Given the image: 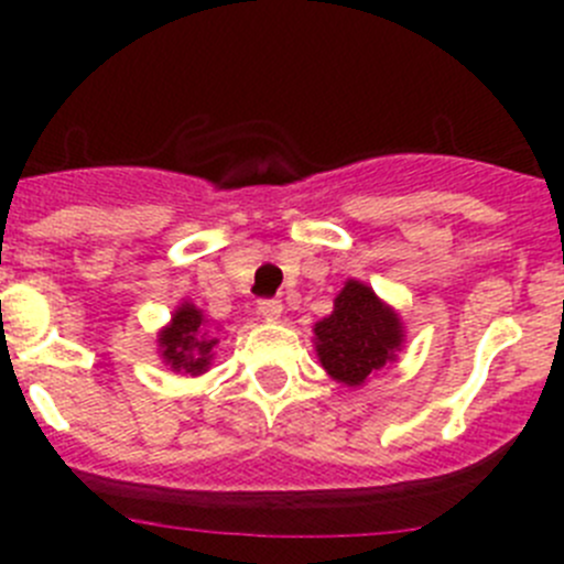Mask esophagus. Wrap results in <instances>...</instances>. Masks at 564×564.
Returning <instances> with one entry per match:
<instances>
[{"instance_id":"1","label":"esophagus","mask_w":564,"mask_h":564,"mask_svg":"<svg viewBox=\"0 0 564 564\" xmlns=\"http://www.w3.org/2000/svg\"><path fill=\"white\" fill-rule=\"evenodd\" d=\"M259 314L261 318H267V322H278L283 314L281 300H259Z\"/></svg>"}]
</instances>
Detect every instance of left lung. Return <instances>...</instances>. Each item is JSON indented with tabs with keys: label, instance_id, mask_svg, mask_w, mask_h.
<instances>
[{
	"label": "left lung",
	"instance_id": "8db88e82",
	"mask_svg": "<svg viewBox=\"0 0 564 564\" xmlns=\"http://www.w3.org/2000/svg\"><path fill=\"white\" fill-rule=\"evenodd\" d=\"M314 335L322 368L346 388L366 384L403 346L401 318L360 281H346L333 314L316 322Z\"/></svg>",
	"mask_w": 564,
	"mask_h": 564
}]
</instances>
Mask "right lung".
<instances>
[{
  "label": "right lung",
  "mask_w": 564,
  "mask_h": 564,
  "mask_svg": "<svg viewBox=\"0 0 564 564\" xmlns=\"http://www.w3.org/2000/svg\"><path fill=\"white\" fill-rule=\"evenodd\" d=\"M161 357L169 368L187 377H198L213 362V351L218 346L215 327L204 318L202 311L191 303H182L174 311L169 327L158 335Z\"/></svg>",
  "instance_id": "obj_1"
}]
</instances>
